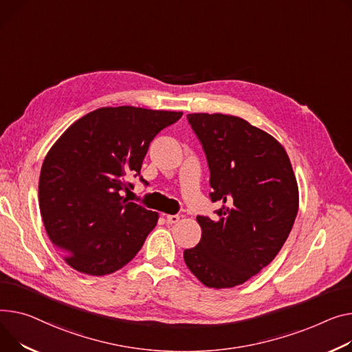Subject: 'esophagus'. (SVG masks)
Masks as SVG:
<instances>
[{
	"mask_svg": "<svg viewBox=\"0 0 352 352\" xmlns=\"http://www.w3.org/2000/svg\"><path fill=\"white\" fill-rule=\"evenodd\" d=\"M166 219H167V222H168V223H171V225H173V223H177V222L179 221V215H167V217H166Z\"/></svg>",
	"mask_w": 352,
	"mask_h": 352,
	"instance_id": "34e87169",
	"label": "esophagus"
}]
</instances>
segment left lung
<instances>
[{"mask_svg":"<svg viewBox=\"0 0 352 352\" xmlns=\"http://www.w3.org/2000/svg\"><path fill=\"white\" fill-rule=\"evenodd\" d=\"M209 167L217 219L198 215L202 229L184 261L208 287L245 283L285 245L298 210V188L287 153L263 130L235 116L186 114Z\"/></svg>","mask_w":352,"mask_h":352,"instance_id":"8db88e82","label":"left lung"}]
</instances>
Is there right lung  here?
<instances>
[{"label":"right lung","instance_id":"obj_1","mask_svg":"<svg viewBox=\"0 0 352 352\" xmlns=\"http://www.w3.org/2000/svg\"><path fill=\"white\" fill-rule=\"evenodd\" d=\"M181 111L102 107L70 126L45 157L39 209L52 245L75 270L103 276L127 265L158 214L122 192L140 175L154 137ZM140 181H144L140 177Z\"/></svg>","mask_w":352,"mask_h":352}]
</instances>
